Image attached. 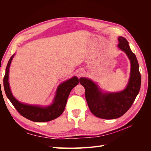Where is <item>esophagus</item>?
Masks as SVG:
<instances>
[{
    "label": "esophagus",
    "instance_id": "esophagus-1",
    "mask_svg": "<svg viewBox=\"0 0 151 151\" xmlns=\"http://www.w3.org/2000/svg\"><path fill=\"white\" fill-rule=\"evenodd\" d=\"M82 75H83V72H81V71L79 72L77 74V77H80Z\"/></svg>",
    "mask_w": 151,
    "mask_h": 151
}]
</instances>
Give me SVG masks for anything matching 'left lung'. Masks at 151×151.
Returning <instances> with one entry per match:
<instances>
[{"label":"left lung","instance_id":"8db88e82","mask_svg":"<svg viewBox=\"0 0 151 151\" xmlns=\"http://www.w3.org/2000/svg\"><path fill=\"white\" fill-rule=\"evenodd\" d=\"M118 46L124 51L131 62L129 82L125 89L120 93H102L92 81L82 77L79 79L85 88V97L89 108L94 115L103 119H115L129 110L139 94L141 76L135 55L132 52L127 40L120 36Z\"/></svg>","mask_w":151,"mask_h":151}]
</instances>
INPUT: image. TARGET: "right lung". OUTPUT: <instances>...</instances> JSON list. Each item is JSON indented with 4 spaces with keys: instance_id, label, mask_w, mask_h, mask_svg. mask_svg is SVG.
I'll list each match as a JSON object with an SVG mask.
<instances>
[{
    "instance_id": "add662e5",
    "label": "right lung",
    "mask_w": 151,
    "mask_h": 151,
    "mask_svg": "<svg viewBox=\"0 0 151 151\" xmlns=\"http://www.w3.org/2000/svg\"><path fill=\"white\" fill-rule=\"evenodd\" d=\"M14 55V54L10 58L8 62L3 82L7 97L10 100L16 110L22 116L35 122L51 121L60 116L64 111L67 99L71 90L79 83V79L77 77H74L59 86L57 91L56 96L54 99V102L50 106L43 108L21 103L12 96L9 84V70Z\"/></svg>"
}]
</instances>
